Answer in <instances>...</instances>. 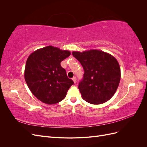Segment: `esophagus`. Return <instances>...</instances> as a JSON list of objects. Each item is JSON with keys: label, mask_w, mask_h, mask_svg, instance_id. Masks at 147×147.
I'll list each match as a JSON object with an SVG mask.
<instances>
[{"label": "esophagus", "mask_w": 147, "mask_h": 147, "mask_svg": "<svg viewBox=\"0 0 147 147\" xmlns=\"http://www.w3.org/2000/svg\"><path fill=\"white\" fill-rule=\"evenodd\" d=\"M72 80H73V81H74V83H77V78H76V77H73Z\"/></svg>", "instance_id": "34e87169"}]
</instances>
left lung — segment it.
Listing matches in <instances>:
<instances>
[{
	"label": "left lung",
	"instance_id": "8db88e82",
	"mask_svg": "<svg viewBox=\"0 0 147 147\" xmlns=\"http://www.w3.org/2000/svg\"><path fill=\"white\" fill-rule=\"evenodd\" d=\"M84 73L78 89L82 98L91 104H100L114 95L119 86L121 71L117 60L109 53L97 50L73 51Z\"/></svg>",
	"mask_w": 147,
	"mask_h": 147
}]
</instances>
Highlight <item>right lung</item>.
I'll return each instance as SVG.
<instances>
[{"label": "right lung", "instance_id": "right-lung-1", "mask_svg": "<svg viewBox=\"0 0 147 147\" xmlns=\"http://www.w3.org/2000/svg\"><path fill=\"white\" fill-rule=\"evenodd\" d=\"M70 55L67 50L47 46L31 53L26 63L24 78L31 92L47 104L63 100L74 82L69 79L61 61Z\"/></svg>", "mask_w": 147, "mask_h": 147}]
</instances>
